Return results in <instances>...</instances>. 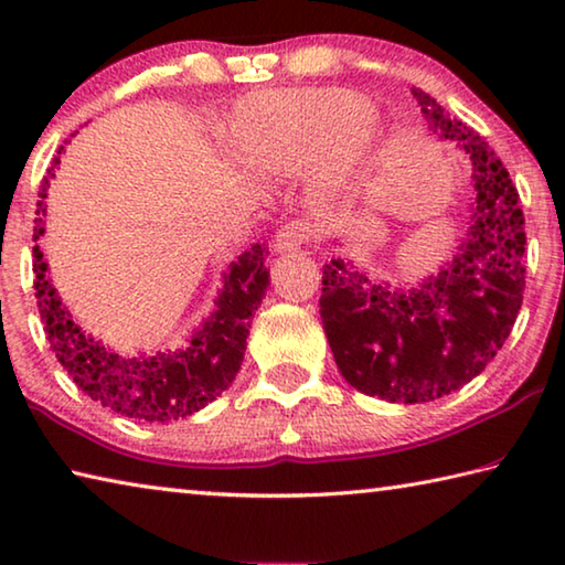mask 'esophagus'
<instances>
[{"instance_id":"esophagus-1","label":"esophagus","mask_w":565,"mask_h":565,"mask_svg":"<svg viewBox=\"0 0 565 565\" xmlns=\"http://www.w3.org/2000/svg\"><path fill=\"white\" fill-rule=\"evenodd\" d=\"M311 238V226L306 222H289L281 226L274 236V248L276 252H296L303 244H309Z\"/></svg>"}]
</instances>
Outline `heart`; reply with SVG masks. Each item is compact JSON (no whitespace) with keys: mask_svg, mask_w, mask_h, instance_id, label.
<instances>
[{"mask_svg":"<svg viewBox=\"0 0 565 565\" xmlns=\"http://www.w3.org/2000/svg\"><path fill=\"white\" fill-rule=\"evenodd\" d=\"M371 104L359 92H262L238 104L228 127L236 157L264 174L284 177L319 167L332 151L333 167L319 194L327 199L347 184L376 141Z\"/></svg>","mask_w":565,"mask_h":565,"instance_id":"obj_1","label":"heart"}]
</instances>
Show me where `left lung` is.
Returning a JSON list of instances; mask_svg holds the SVG:
<instances>
[{"label":"left lung","mask_w":565,"mask_h":565,"mask_svg":"<svg viewBox=\"0 0 565 565\" xmlns=\"http://www.w3.org/2000/svg\"><path fill=\"white\" fill-rule=\"evenodd\" d=\"M428 129L471 161V222L451 262L411 289L371 279L349 259L323 266L321 321L341 376L366 396L426 404L489 366L509 339L525 286L523 212L493 149L411 89Z\"/></svg>","instance_id":"obj_1"}]
</instances>
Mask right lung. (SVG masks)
<instances>
[{
  "label": "right lung",
  "instance_id": "1",
  "mask_svg": "<svg viewBox=\"0 0 565 565\" xmlns=\"http://www.w3.org/2000/svg\"><path fill=\"white\" fill-rule=\"evenodd\" d=\"M54 164H60V159ZM50 179H54V167L50 169V177L42 181L34 242L44 236V199ZM266 256H269V246L259 242L228 264L214 311L191 333L186 347L177 351L119 356L117 351L89 337L72 319V311L62 303L52 286L46 274L50 264L44 262L40 246H34L36 306H40L52 351L84 394L127 418L164 424V420L196 414L232 386L242 369L254 311L262 306L266 286H269Z\"/></svg>",
  "mask_w": 565,
  "mask_h": 565
}]
</instances>
